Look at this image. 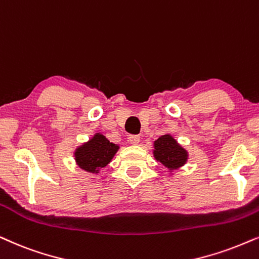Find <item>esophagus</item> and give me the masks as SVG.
I'll return each mask as SVG.
<instances>
[{"instance_id": "esophagus-1", "label": "esophagus", "mask_w": 259, "mask_h": 259, "mask_svg": "<svg viewBox=\"0 0 259 259\" xmlns=\"http://www.w3.org/2000/svg\"><path fill=\"white\" fill-rule=\"evenodd\" d=\"M128 140H130V144H132V145H138L140 142V137L139 136H130Z\"/></svg>"}]
</instances>
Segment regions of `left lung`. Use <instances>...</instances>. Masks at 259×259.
Wrapping results in <instances>:
<instances>
[{
  "instance_id": "left-lung-1",
  "label": "left lung",
  "mask_w": 259,
  "mask_h": 259,
  "mask_svg": "<svg viewBox=\"0 0 259 259\" xmlns=\"http://www.w3.org/2000/svg\"><path fill=\"white\" fill-rule=\"evenodd\" d=\"M153 157L170 172L179 170L188 160V151L171 134H164L153 143Z\"/></svg>"
}]
</instances>
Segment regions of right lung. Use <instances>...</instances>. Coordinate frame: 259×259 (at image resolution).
<instances>
[{"mask_svg":"<svg viewBox=\"0 0 259 259\" xmlns=\"http://www.w3.org/2000/svg\"><path fill=\"white\" fill-rule=\"evenodd\" d=\"M119 149V145L110 143L103 134L95 133L88 142L76 147L73 156L80 169L90 174H99L102 167L112 162Z\"/></svg>","mask_w":259,"mask_h":259,"instance_id":"right-lung-1","label":"right lung"}]
</instances>
